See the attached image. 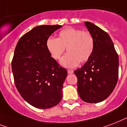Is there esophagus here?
<instances>
[{
	"label": "esophagus",
	"instance_id": "obj_1",
	"mask_svg": "<svg viewBox=\"0 0 127 127\" xmlns=\"http://www.w3.org/2000/svg\"><path fill=\"white\" fill-rule=\"evenodd\" d=\"M73 73V71L71 70V69H67V73L68 74H71Z\"/></svg>",
	"mask_w": 127,
	"mask_h": 127
}]
</instances>
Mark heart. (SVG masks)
<instances>
[{
	"label": "heart",
	"instance_id": "obj_1",
	"mask_svg": "<svg viewBox=\"0 0 127 127\" xmlns=\"http://www.w3.org/2000/svg\"><path fill=\"white\" fill-rule=\"evenodd\" d=\"M46 44L48 52L56 60L61 58L66 48L68 53L61 60L62 65L66 67H74L79 62H87L95 47L94 38L91 32L72 27L61 30L58 38H48Z\"/></svg>",
	"mask_w": 127,
	"mask_h": 127
}]
</instances>
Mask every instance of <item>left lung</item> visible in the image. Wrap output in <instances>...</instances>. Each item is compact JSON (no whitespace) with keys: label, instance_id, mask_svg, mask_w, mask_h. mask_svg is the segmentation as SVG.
I'll return each instance as SVG.
<instances>
[{"label":"left lung","instance_id":"obj_1","mask_svg":"<svg viewBox=\"0 0 127 127\" xmlns=\"http://www.w3.org/2000/svg\"><path fill=\"white\" fill-rule=\"evenodd\" d=\"M84 24L93 35L95 47L90 58L74 73L80 98L87 103H97L107 99L117 85L119 57L107 32L91 22Z\"/></svg>","mask_w":127,"mask_h":127}]
</instances>
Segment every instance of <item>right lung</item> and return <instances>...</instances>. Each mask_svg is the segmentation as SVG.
Listing matches in <instances>:
<instances>
[{
  "instance_id": "add662e5",
  "label": "right lung",
  "mask_w": 127,
  "mask_h": 127,
  "mask_svg": "<svg viewBox=\"0 0 127 127\" xmlns=\"http://www.w3.org/2000/svg\"><path fill=\"white\" fill-rule=\"evenodd\" d=\"M60 25L36 26L22 36L16 46L12 70L16 89L34 107L49 109L62 98L67 70L51 57L46 40Z\"/></svg>"
}]
</instances>
